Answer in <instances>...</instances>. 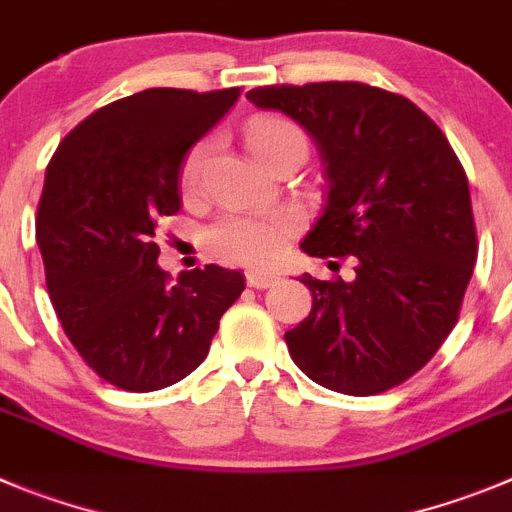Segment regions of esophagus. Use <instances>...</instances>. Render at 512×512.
<instances>
[{
  "label": "esophagus",
  "instance_id": "esophagus-1",
  "mask_svg": "<svg viewBox=\"0 0 512 512\" xmlns=\"http://www.w3.org/2000/svg\"><path fill=\"white\" fill-rule=\"evenodd\" d=\"M245 278H247V285H250V288L265 290V288H270L275 280H278V275H275V272H265V270H247Z\"/></svg>",
  "mask_w": 512,
  "mask_h": 512
}]
</instances>
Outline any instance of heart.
I'll use <instances>...</instances> for the list:
<instances>
[{
    "instance_id": "obj_1",
    "label": "heart",
    "mask_w": 512,
    "mask_h": 512,
    "mask_svg": "<svg viewBox=\"0 0 512 512\" xmlns=\"http://www.w3.org/2000/svg\"><path fill=\"white\" fill-rule=\"evenodd\" d=\"M245 141L262 164L272 166L285 148H290L293 143H305V138L300 128L295 123L285 121V118L260 116L247 123ZM207 154L209 143H199V146L191 148L189 156L184 159V166H181V189H184V194H194L199 189ZM298 229L300 217L293 209L227 214V217H222L217 224L209 227L207 245L224 262L265 267L283 255Z\"/></svg>"
}]
</instances>
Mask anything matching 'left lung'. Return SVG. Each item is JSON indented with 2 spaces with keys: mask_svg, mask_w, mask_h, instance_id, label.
<instances>
[{
  "mask_svg": "<svg viewBox=\"0 0 512 512\" xmlns=\"http://www.w3.org/2000/svg\"><path fill=\"white\" fill-rule=\"evenodd\" d=\"M247 98L298 121L321 151L326 207L300 250L351 257L356 272L351 283L300 278L313 308L285 333L290 356L341 394L399 386L455 328L477 260L460 159L412 100L374 85H267Z\"/></svg>",
  "mask_w": 512,
  "mask_h": 512,
  "instance_id": "obj_1",
  "label": "left lung"
}]
</instances>
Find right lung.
Listing matches in <instances>:
<instances>
[{
  "label": "right lung",
  "instance_id": "right-lung-1",
  "mask_svg": "<svg viewBox=\"0 0 512 512\" xmlns=\"http://www.w3.org/2000/svg\"><path fill=\"white\" fill-rule=\"evenodd\" d=\"M240 88H148L90 113L57 146L37 207L52 308L85 364L126 391L176 384L207 358L245 275L207 265L171 278L156 227L179 212L189 148Z\"/></svg>",
  "mask_w": 512,
  "mask_h": 512
}]
</instances>
